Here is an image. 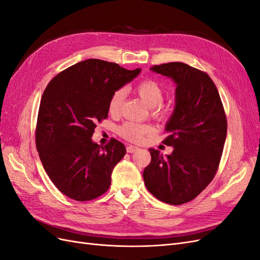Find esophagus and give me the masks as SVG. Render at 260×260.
<instances>
[{
	"instance_id": "obj_1",
	"label": "esophagus",
	"mask_w": 260,
	"mask_h": 260,
	"mask_svg": "<svg viewBox=\"0 0 260 260\" xmlns=\"http://www.w3.org/2000/svg\"><path fill=\"white\" fill-rule=\"evenodd\" d=\"M138 149H139V147H137L135 145H128L127 146V152L128 153H135L136 151H138Z\"/></svg>"
}]
</instances>
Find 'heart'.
<instances>
[{
  "label": "heart",
  "instance_id": "heart-1",
  "mask_svg": "<svg viewBox=\"0 0 260 260\" xmlns=\"http://www.w3.org/2000/svg\"><path fill=\"white\" fill-rule=\"evenodd\" d=\"M138 95L151 108L153 116L164 118L169 114V106L162 103L164 89L162 86L154 79H144L140 81L135 88ZM125 91L120 88L113 92L108 102V111L112 115L119 113ZM154 132V128L147 123H140L136 121H125L118 128V133L130 142L139 143L145 136Z\"/></svg>",
  "mask_w": 260,
  "mask_h": 260
}]
</instances>
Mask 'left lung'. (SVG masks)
I'll list each match as a JSON object with an SVG mask.
<instances>
[{"label":"left lung","mask_w":260,"mask_h":260,"mask_svg":"<svg viewBox=\"0 0 260 260\" xmlns=\"http://www.w3.org/2000/svg\"><path fill=\"white\" fill-rule=\"evenodd\" d=\"M151 69L177 83L176 107L166 124L168 136L162 141L174 151L164 157L149 148L152 159L143 178L156 199L181 205L205 190L217 174L226 137V117L216 85L205 72L179 61Z\"/></svg>","instance_id":"1"}]
</instances>
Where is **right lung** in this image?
Returning a JSON list of instances; mask_svg holds the SVG:
<instances>
[{
    "label": "right lung",
    "instance_id": "right-lung-1",
    "mask_svg": "<svg viewBox=\"0 0 260 260\" xmlns=\"http://www.w3.org/2000/svg\"><path fill=\"white\" fill-rule=\"evenodd\" d=\"M141 69L90 58L68 67L46 86L39 107L36 146L54 185L68 198L86 202L103 195L125 154L111 139L102 147L92 142L96 123L107 118L114 91L130 82Z\"/></svg>",
    "mask_w": 260,
    "mask_h": 260
}]
</instances>
